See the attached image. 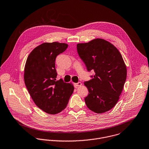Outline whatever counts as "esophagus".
Returning a JSON list of instances; mask_svg holds the SVG:
<instances>
[{
    "instance_id": "34e87169",
    "label": "esophagus",
    "mask_w": 149,
    "mask_h": 149,
    "mask_svg": "<svg viewBox=\"0 0 149 149\" xmlns=\"http://www.w3.org/2000/svg\"><path fill=\"white\" fill-rule=\"evenodd\" d=\"M82 85V84H81V82H78V83H74V86H75V87H79V86H81Z\"/></svg>"
}]
</instances>
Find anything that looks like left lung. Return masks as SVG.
Instances as JSON below:
<instances>
[{"instance_id":"obj_1","label":"left lung","mask_w":149,"mask_h":149,"mask_svg":"<svg viewBox=\"0 0 149 149\" xmlns=\"http://www.w3.org/2000/svg\"><path fill=\"white\" fill-rule=\"evenodd\" d=\"M77 50L87 70L95 73L91 80L84 82L89 92L84 99L87 106L97 113L110 110L117 103L127 79L126 65L120 52L102 39L79 43Z\"/></svg>"}]
</instances>
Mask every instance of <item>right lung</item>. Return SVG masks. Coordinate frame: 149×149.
Returning a JSON list of instances; mask_svg holds the SVG:
<instances>
[{"instance_id": "right-lung-1", "label": "right lung", "mask_w": 149, "mask_h": 149, "mask_svg": "<svg viewBox=\"0 0 149 149\" xmlns=\"http://www.w3.org/2000/svg\"><path fill=\"white\" fill-rule=\"evenodd\" d=\"M68 45L58 42L45 43L32 51L25 66L24 81L36 106L47 113L55 114L67 106L74 87L56 81L55 59Z\"/></svg>"}]
</instances>
